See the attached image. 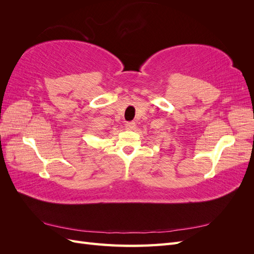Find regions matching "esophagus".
<instances>
[{
	"instance_id": "obj_1",
	"label": "esophagus",
	"mask_w": 254,
	"mask_h": 254,
	"mask_svg": "<svg viewBox=\"0 0 254 254\" xmlns=\"http://www.w3.org/2000/svg\"><path fill=\"white\" fill-rule=\"evenodd\" d=\"M125 127L127 130H134L135 123L134 122H127L125 124Z\"/></svg>"
}]
</instances>
